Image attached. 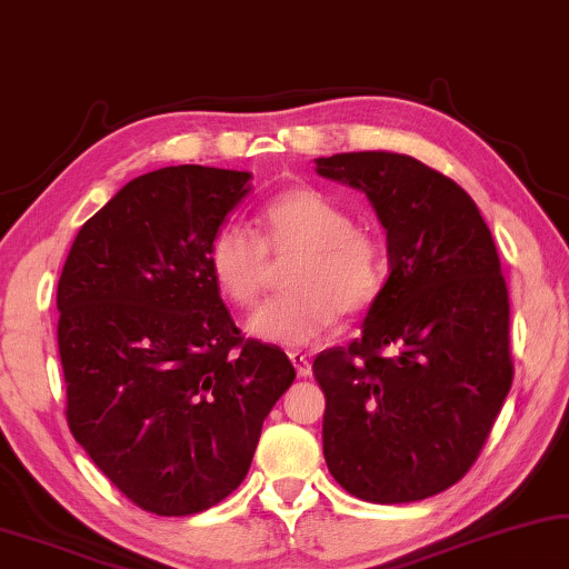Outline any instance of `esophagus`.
Segmentation results:
<instances>
[{"instance_id": "1", "label": "esophagus", "mask_w": 569, "mask_h": 569, "mask_svg": "<svg viewBox=\"0 0 569 569\" xmlns=\"http://www.w3.org/2000/svg\"><path fill=\"white\" fill-rule=\"evenodd\" d=\"M290 360H292L295 370H297V375H300V377L312 375V365H310V360H307V355L295 350V352H290Z\"/></svg>"}]
</instances>
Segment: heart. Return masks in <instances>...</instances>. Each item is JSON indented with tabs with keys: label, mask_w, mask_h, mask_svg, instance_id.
Returning <instances> with one entry per match:
<instances>
[{
	"label": "heart",
	"mask_w": 569,
	"mask_h": 569,
	"mask_svg": "<svg viewBox=\"0 0 569 569\" xmlns=\"http://www.w3.org/2000/svg\"><path fill=\"white\" fill-rule=\"evenodd\" d=\"M297 254L287 272L292 292L277 297L249 317L259 340L300 347L320 340L340 320L377 302L387 279V249L372 229L312 184L287 187L262 207L252 229L227 222L207 247L217 290L234 307H254L272 277L269 257Z\"/></svg>",
	"instance_id": "heart-1"
}]
</instances>
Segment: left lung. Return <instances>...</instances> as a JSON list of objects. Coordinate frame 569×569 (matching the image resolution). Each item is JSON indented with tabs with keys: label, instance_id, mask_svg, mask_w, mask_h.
<instances>
[{
	"label": "left lung",
	"instance_id": "left-lung-1",
	"mask_svg": "<svg viewBox=\"0 0 569 569\" xmlns=\"http://www.w3.org/2000/svg\"><path fill=\"white\" fill-rule=\"evenodd\" d=\"M317 174L362 189L390 257L362 337L312 365L325 460L360 500H425L470 472L512 385L495 239L472 197L415 157L332 154Z\"/></svg>",
	"mask_w": 569,
	"mask_h": 569
}]
</instances>
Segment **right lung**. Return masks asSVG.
<instances>
[{
	"label": "right lung",
	"instance_id": "1",
	"mask_svg": "<svg viewBox=\"0 0 569 569\" xmlns=\"http://www.w3.org/2000/svg\"><path fill=\"white\" fill-rule=\"evenodd\" d=\"M249 179L199 164L132 179L79 229L57 284L69 430L162 517L237 490L295 382L277 345L239 332L209 274L207 247Z\"/></svg>",
	"mask_w": 569,
	"mask_h": 569
}]
</instances>
